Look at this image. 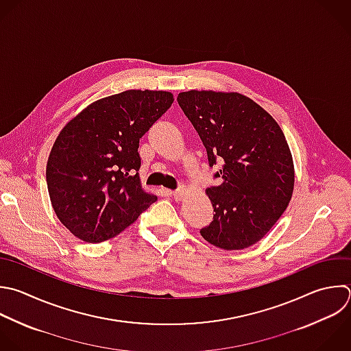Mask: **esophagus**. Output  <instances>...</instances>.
Returning a JSON list of instances; mask_svg holds the SVG:
<instances>
[{
    "label": "esophagus",
    "instance_id": "obj_1",
    "mask_svg": "<svg viewBox=\"0 0 351 351\" xmlns=\"http://www.w3.org/2000/svg\"><path fill=\"white\" fill-rule=\"evenodd\" d=\"M184 193H185V189H184V188H180V189L174 191V192H173V197H174V200L180 202V200L184 197Z\"/></svg>",
    "mask_w": 351,
    "mask_h": 351
}]
</instances>
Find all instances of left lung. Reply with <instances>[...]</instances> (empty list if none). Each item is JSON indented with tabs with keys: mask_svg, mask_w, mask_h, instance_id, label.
<instances>
[{
	"mask_svg": "<svg viewBox=\"0 0 351 351\" xmlns=\"http://www.w3.org/2000/svg\"><path fill=\"white\" fill-rule=\"evenodd\" d=\"M177 101L197 132L219 185L206 189L215 211L200 234L215 247L243 250L259 241L285 211L293 162L277 122L240 93L189 90Z\"/></svg>",
	"mask_w": 351,
	"mask_h": 351,
	"instance_id": "1",
	"label": "left lung"
}]
</instances>
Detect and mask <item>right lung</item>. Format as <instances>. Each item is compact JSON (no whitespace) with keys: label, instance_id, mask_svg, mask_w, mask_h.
<instances>
[{"label":"right lung","instance_id":"right-lung-1","mask_svg":"<svg viewBox=\"0 0 351 351\" xmlns=\"http://www.w3.org/2000/svg\"><path fill=\"white\" fill-rule=\"evenodd\" d=\"M173 101L169 92L126 90L95 101L63 128L47 184L58 218L74 236L108 240L156 202L141 188L138 145Z\"/></svg>","mask_w":351,"mask_h":351}]
</instances>
